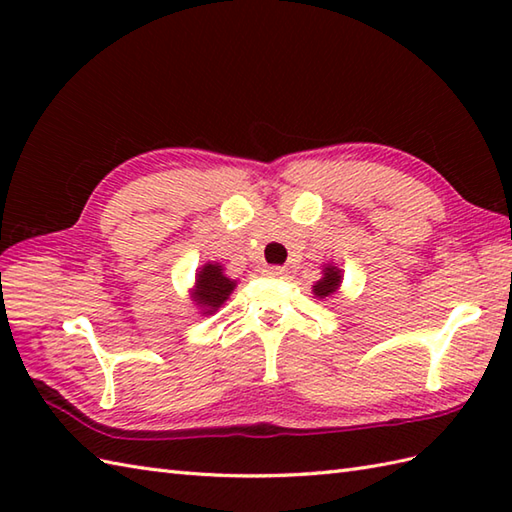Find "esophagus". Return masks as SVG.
I'll return each mask as SVG.
<instances>
[{
	"label": "esophagus",
	"instance_id": "34e87169",
	"mask_svg": "<svg viewBox=\"0 0 512 512\" xmlns=\"http://www.w3.org/2000/svg\"><path fill=\"white\" fill-rule=\"evenodd\" d=\"M264 273L268 275V277H286V273L288 270L284 268V266H268Z\"/></svg>",
	"mask_w": 512,
	"mask_h": 512
}]
</instances>
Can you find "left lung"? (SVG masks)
<instances>
[{
    "label": "left lung",
    "instance_id": "1",
    "mask_svg": "<svg viewBox=\"0 0 512 512\" xmlns=\"http://www.w3.org/2000/svg\"><path fill=\"white\" fill-rule=\"evenodd\" d=\"M339 284H341V270L328 264L323 270V279L317 281V286H312V292L319 299H325V297L334 295L336 288H339Z\"/></svg>",
    "mask_w": 512,
    "mask_h": 512
}]
</instances>
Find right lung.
<instances>
[{
  "instance_id": "obj_1",
  "label": "right lung",
  "mask_w": 512,
  "mask_h": 512,
  "mask_svg": "<svg viewBox=\"0 0 512 512\" xmlns=\"http://www.w3.org/2000/svg\"><path fill=\"white\" fill-rule=\"evenodd\" d=\"M233 288L235 281H231L222 273V266L206 264L198 273V277H195L193 301H198V306L206 310L204 314H211L228 299Z\"/></svg>"
}]
</instances>
